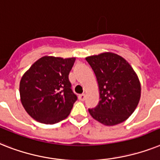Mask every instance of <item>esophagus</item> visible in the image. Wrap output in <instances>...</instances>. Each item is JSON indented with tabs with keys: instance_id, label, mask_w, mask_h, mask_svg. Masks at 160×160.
<instances>
[{
	"instance_id": "esophagus-1",
	"label": "esophagus",
	"mask_w": 160,
	"mask_h": 160,
	"mask_svg": "<svg viewBox=\"0 0 160 160\" xmlns=\"http://www.w3.org/2000/svg\"><path fill=\"white\" fill-rule=\"evenodd\" d=\"M78 98H79V100L84 101V99H85V94H84V93H82V94H80V95L78 96Z\"/></svg>"
}]
</instances>
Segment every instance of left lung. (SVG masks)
Masks as SVG:
<instances>
[{"mask_svg": "<svg viewBox=\"0 0 160 160\" xmlns=\"http://www.w3.org/2000/svg\"><path fill=\"white\" fill-rule=\"evenodd\" d=\"M98 80L99 102L89 112L106 126L122 122L135 111L141 98V84L131 65L111 52L86 58Z\"/></svg>", "mask_w": 160, "mask_h": 160, "instance_id": "8db88e82", "label": "left lung"}]
</instances>
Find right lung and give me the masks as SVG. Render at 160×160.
Here are the masks:
<instances>
[{"instance_id": "1", "label": "right lung", "mask_w": 160, "mask_h": 160, "mask_svg": "<svg viewBox=\"0 0 160 160\" xmlns=\"http://www.w3.org/2000/svg\"><path fill=\"white\" fill-rule=\"evenodd\" d=\"M76 58L43 57L21 78L19 94L28 115L44 124H55L71 112L77 96L71 89L69 74Z\"/></svg>"}]
</instances>
